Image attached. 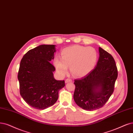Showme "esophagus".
I'll use <instances>...</instances> for the list:
<instances>
[{"label": "esophagus", "mask_w": 133, "mask_h": 133, "mask_svg": "<svg viewBox=\"0 0 133 133\" xmlns=\"http://www.w3.org/2000/svg\"><path fill=\"white\" fill-rule=\"evenodd\" d=\"M70 82H72V79H70V78H67V79H66L65 81V83H69Z\"/></svg>", "instance_id": "1"}]
</instances>
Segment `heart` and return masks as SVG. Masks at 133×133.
<instances>
[{"label": "heart", "mask_w": 133, "mask_h": 133, "mask_svg": "<svg viewBox=\"0 0 133 133\" xmlns=\"http://www.w3.org/2000/svg\"><path fill=\"white\" fill-rule=\"evenodd\" d=\"M61 58L56 57L54 65L57 73L65 75L70 67L73 76L83 77L94 69L97 60V54L94 48L81 45H73L63 49Z\"/></svg>", "instance_id": "1"}]
</instances>
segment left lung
Returning a JSON list of instances; mask_svg holds the SVG:
<instances>
[{
  "mask_svg": "<svg viewBox=\"0 0 133 133\" xmlns=\"http://www.w3.org/2000/svg\"><path fill=\"white\" fill-rule=\"evenodd\" d=\"M99 57L96 65L89 74L76 79L73 99L83 109L93 111L104 106L114 90L118 72L111 54L99 48Z\"/></svg>",
  "mask_w": 133,
  "mask_h": 133,
  "instance_id": "obj_1",
  "label": "left lung"
}]
</instances>
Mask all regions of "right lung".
Wrapping results in <instances>:
<instances>
[{
	"label": "right lung",
	"mask_w": 133,
	"mask_h": 133,
	"mask_svg": "<svg viewBox=\"0 0 133 133\" xmlns=\"http://www.w3.org/2000/svg\"><path fill=\"white\" fill-rule=\"evenodd\" d=\"M56 51V45L43 44L29 50L21 61L18 73L20 94L34 109L44 110L52 106L59 90L65 85L64 81L54 77L55 68L50 61Z\"/></svg>",
	"instance_id": "add662e5"
}]
</instances>
